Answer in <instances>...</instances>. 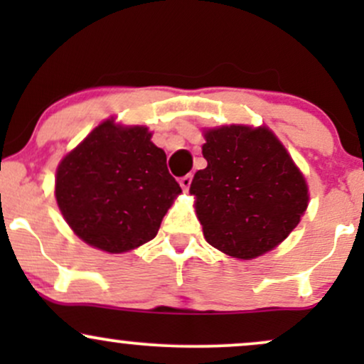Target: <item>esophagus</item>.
<instances>
[{
  "instance_id": "esophagus-1",
  "label": "esophagus",
  "mask_w": 364,
  "mask_h": 364,
  "mask_svg": "<svg viewBox=\"0 0 364 364\" xmlns=\"http://www.w3.org/2000/svg\"><path fill=\"white\" fill-rule=\"evenodd\" d=\"M179 185H181L183 191H188V188L191 185V174H186V176H183L179 179Z\"/></svg>"
}]
</instances>
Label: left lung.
<instances>
[{
  "mask_svg": "<svg viewBox=\"0 0 364 364\" xmlns=\"http://www.w3.org/2000/svg\"><path fill=\"white\" fill-rule=\"evenodd\" d=\"M202 147L207 168L190 193L207 243L232 258L252 260L281 245L308 207V185L269 128H212Z\"/></svg>",
  "mask_w": 364,
  "mask_h": 364,
  "instance_id": "8db88e82",
  "label": "left lung"
}]
</instances>
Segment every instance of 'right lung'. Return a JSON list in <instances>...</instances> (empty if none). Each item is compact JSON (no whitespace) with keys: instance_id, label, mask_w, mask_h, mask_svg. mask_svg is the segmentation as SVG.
<instances>
[{"instance_id":"1","label":"right lung","mask_w":364,"mask_h":364,"mask_svg":"<svg viewBox=\"0 0 364 364\" xmlns=\"http://www.w3.org/2000/svg\"><path fill=\"white\" fill-rule=\"evenodd\" d=\"M145 127L107 119L63 157L56 171L58 207L80 240L124 253L154 240L181 193L166 152Z\"/></svg>"}]
</instances>
